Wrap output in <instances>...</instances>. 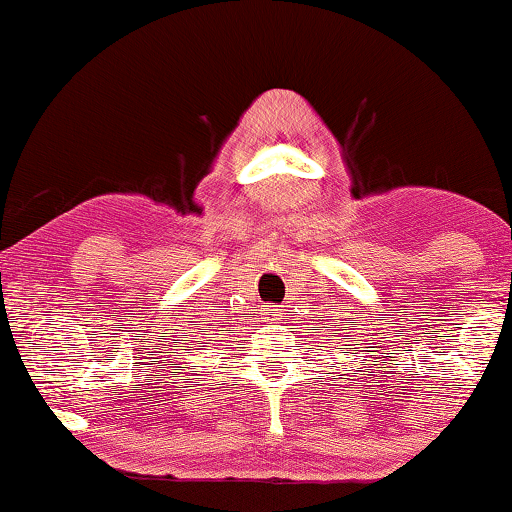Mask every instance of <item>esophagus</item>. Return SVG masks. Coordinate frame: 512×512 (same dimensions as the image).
Segmentation results:
<instances>
[{
    "instance_id": "34e87169",
    "label": "esophagus",
    "mask_w": 512,
    "mask_h": 512,
    "mask_svg": "<svg viewBox=\"0 0 512 512\" xmlns=\"http://www.w3.org/2000/svg\"><path fill=\"white\" fill-rule=\"evenodd\" d=\"M267 316H279V309H267Z\"/></svg>"
}]
</instances>
